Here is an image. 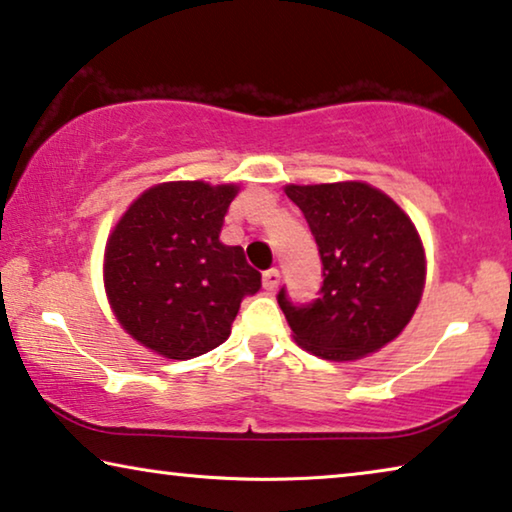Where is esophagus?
<instances>
[{"instance_id":"esophagus-1","label":"esophagus","mask_w":512,"mask_h":512,"mask_svg":"<svg viewBox=\"0 0 512 512\" xmlns=\"http://www.w3.org/2000/svg\"><path fill=\"white\" fill-rule=\"evenodd\" d=\"M278 282H280V271H278V269H269V271H264V276H262V285H264L266 292H273V289L278 287Z\"/></svg>"}]
</instances>
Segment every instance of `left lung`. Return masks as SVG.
<instances>
[{
	"label": "left lung",
	"instance_id": "1",
	"mask_svg": "<svg viewBox=\"0 0 512 512\" xmlns=\"http://www.w3.org/2000/svg\"><path fill=\"white\" fill-rule=\"evenodd\" d=\"M285 193L315 236L324 276L310 303L278 292L294 340L326 361H354L398 338L425 285L423 243L407 213L361 181Z\"/></svg>",
	"mask_w": 512,
	"mask_h": 512
}]
</instances>
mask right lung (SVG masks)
I'll list each match as a JSON object with an SVG mask.
<instances>
[{
  "label": "right lung",
  "instance_id": "obj_1",
  "mask_svg": "<svg viewBox=\"0 0 512 512\" xmlns=\"http://www.w3.org/2000/svg\"><path fill=\"white\" fill-rule=\"evenodd\" d=\"M236 186L174 181L131 204L105 248V289L119 324L165 358L223 345L262 273L241 246L220 243Z\"/></svg>",
  "mask_w": 512,
  "mask_h": 512
}]
</instances>
